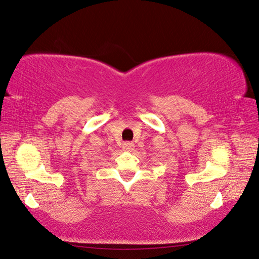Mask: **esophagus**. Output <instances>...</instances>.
Wrapping results in <instances>:
<instances>
[{
    "label": "esophagus",
    "instance_id": "34e87169",
    "mask_svg": "<svg viewBox=\"0 0 259 259\" xmlns=\"http://www.w3.org/2000/svg\"><path fill=\"white\" fill-rule=\"evenodd\" d=\"M122 149L125 150V152H132L134 149V143L133 142H125L124 145H122Z\"/></svg>",
    "mask_w": 259,
    "mask_h": 259
}]
</instances>
